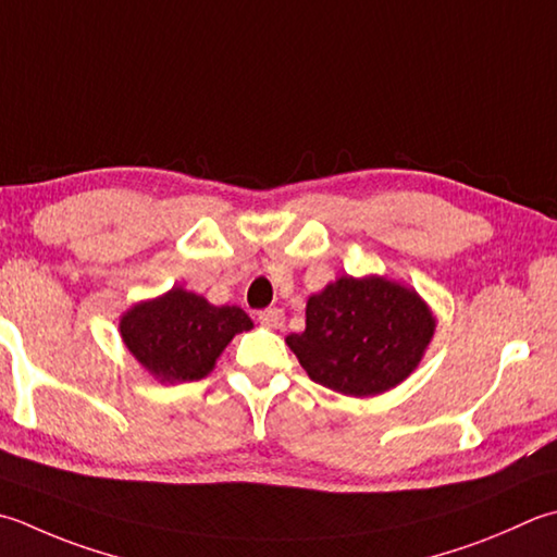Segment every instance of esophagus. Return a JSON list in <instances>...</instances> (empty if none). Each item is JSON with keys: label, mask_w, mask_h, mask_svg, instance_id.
<instances>
[{"label": "esophagus", "mask_w": 557, "mask_h": 557, "mask_svg": "<svg viewBox=\"0 0 557 557\" xmlns=\"http://www.w3.org/2000/svg\"><path fill=\"white\" fill-rule=\"evenodd\" d=\"M258 321L268 325V329H280L285 323V313H282V309H263L258 313Z\"/></svg>", "instance_id": "obj_1"}]
</instances>
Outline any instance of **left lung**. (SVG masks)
<instances>
[{
	"label": "left lung",
	"mask_w": 557,
	"mask_h": 557,
	"mask_svg": "<svg viewBox=\"0 0 557 557\" xmlns=\"http://www.w3.org/2000/svg\"><path fill=\"white\" fill-rule=\"evenodd\" d=\"M434 325L416 289L379 275H343L309 297L307 329L287 335V345L315 384L367 398L416 372Z\"/></svg>",
	"instance_id": "left-lung-1"
}]
</instances>
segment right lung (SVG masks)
<instances>
[{"instance_id": "1", "label": "right lung", "mask_w": 557, "mask_h": 557, "mask_svg": "<svg viewBox=\"0 0 557 557\" xmlns=\"http://www.w3.org/2000/svg\"><path fill=\"white\" fill-rule=\"evenodd\" d=\"M250 329L253 321L244 309L214 307L183 287L139 301L120 319L125 347L161 384L207 376L232 337Z\"/></svg>"}]
</instances>
